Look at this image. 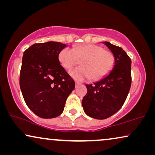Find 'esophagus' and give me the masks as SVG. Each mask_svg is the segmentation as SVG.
Here are the masks:
<instances>
[{"label":"esophagus","mask_w":155,"mask_h":155,"mask_svg":"<svg viewBox=\"0 0 155 155\" xmlns=\"http://www.w3.org/2000/svg\"><path fill=\"white\" fill-rule=\"evenodd\" d=\"M80 84V83L79 82H75V87H78L79 86Z\"/></svg>","instance_id":"1"}]
</instances>
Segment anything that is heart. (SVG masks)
<instances>
[{"mask_svg":"<svg viewBox=\"0 0 155 155\" xmlns=\"http://www.w3.org/2000/svg\"><path fill=\"white\" fill-rule=\"evenodd\" d=\"M58 60L66 70H71L81 61L82 66L70 72L71 77L77 80L102 79L111 72L115 63L113 53L93 44L78 46L74 49L64 48L59 53Z\"/></svg>","mask_w":155,"mask_h":155,"instance_id":"b5f03b06","label":"heart"}]
</instances>
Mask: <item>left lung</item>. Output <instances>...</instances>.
Returning a JSON list of instances; mask_svg holds the SVG:
<instances>
[{"label": "left lung", "mask_w": 155, "mask_h": 155, "mask_svg": "<svg viewBox=\"0 0 155 155\" xmlns=\"http://www.w3.org/2000/svg\"><path fill=\"white\" fill-rule=\"evenodd\" d=\"M104 44L115 57L111 73L102 80L86 84L87 92L82 101L87 115L105 119L116 114L126 101L131 86V59L119 46L107 41Z\"/></svg>", "instance_id": "1"}]
</instances>
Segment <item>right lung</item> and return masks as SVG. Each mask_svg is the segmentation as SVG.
Returning a JSON list of instances; mask_svg holds the SVG:
<instances>
[{
	"label": "right lung",
	"instance_id": "add662e5",
	"mask_svg": "<svg viewBox=\"0 0 155 155\" xmlns=\"http://www.w3.org/2000/svg\"><path fill=\"white\" fill-rule=\"evenodd\" d=\"M66 44L48 41L35 44L23 54L20 86L25 103L43 118L58 116L66 99L75 88V82L58 60Z\"/></svg>",
	"mask_w": 155,
	"mask_h": 155
}]
</instances>
